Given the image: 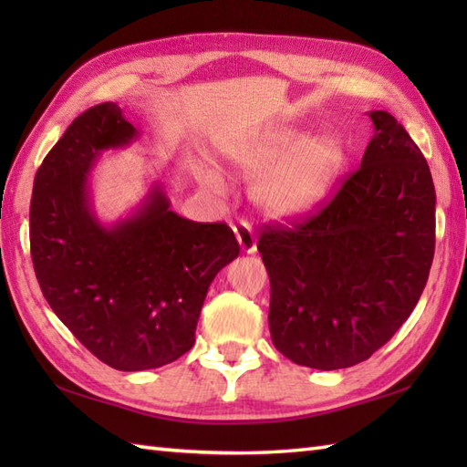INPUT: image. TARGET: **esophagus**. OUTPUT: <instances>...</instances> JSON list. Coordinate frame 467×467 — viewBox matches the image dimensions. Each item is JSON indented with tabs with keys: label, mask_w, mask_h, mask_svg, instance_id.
Returning <instances> with one entry per match:
<instances>
[{
	"label": "esophagus",
	"mask_w": 467,
	"mask_h": 467,
	"mask_svg": "<svg viewBox=\"0 0 467 467\" xmlns=\"http://www.w3.org/2000/svg\"><path fill=\"white\" fill-rule=\"evenodd\" d=\"M233 231H234L236 243H239L243 253H246V254L256 253V236H254V233H253L251 224L241 223V224H236V226L233 228Z\"/></svg>",
	"instance_id": "esophagus-1"
}]
</instances>
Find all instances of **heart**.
Wrapping results in <instances>:
<instances>
[{
  "label": "heart",
  "mask_w": 467,
  "mask_h": 467,
  "mask_svg": "<svg viewBox=\"0 0 467 467\" xmlns=\"http://www.w3.org/2000/svg\"><path fill=\"white\" fill-rule=\"evenodd\" d=\"M221 154L243 176L264 172L253 184V201L273 218H293L311 211L343 162L341 144L335 138H305L293 128L224 142ZM201 182L211 192L224 194L223 178L213 168H201Z\"/></svg>",
  "instance_id": "obj_1"
}]
</instances>
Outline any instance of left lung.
<instances>
[{"mask_svg": "<svg viewBox=\"0 0 467 467\" xmlns=\"http://www.w3.org/2000/svg\"><path fill=\"white\" fill-rule=\"evenodd\" d=\"M361 166L331 202L291 228L266 226L269 329L286 359L333 371L361 363L408 321L435 251V188L405 128L369 112Z\"/></svg>", "mask_w": 467, "mask_h": 467, "instance_id": "obj_1", "label": "left lung"}]
</instances>
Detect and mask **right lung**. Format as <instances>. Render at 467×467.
<instances>
[{
	"instance_id": "1",
	"label": "right lung",
	"mask_w": 467,
	"mask_h": 467,
	"mask_svg": "<svg viewBox=\"0 0 467 467\" xmlns=\"http://www.w3.org/2000/svg\"><path fill=\"white\" fill-rule=\"evenodd\" d=\"M138 138L118 104L86 110L44 158L29 206L34 271L47 305L118 371L156 369L191 349L208 286L241 253L226 224L171 211L158 181L126 216L98 218V158Z\"/></svg>"
}]
</instances>
